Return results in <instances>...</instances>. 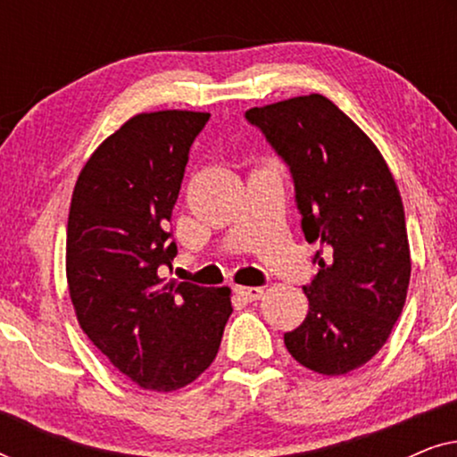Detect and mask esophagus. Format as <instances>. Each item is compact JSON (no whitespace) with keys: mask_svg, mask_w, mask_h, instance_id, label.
<instances>
[{"mask_svg":"<svg viewBox=\"0 0 457 457\" xmlns=\"http://www.w3.org/2000/svg\"><path fill=\"white\" fill-rule=\"evenodd\" d=\"M235 295L243 302H255L264 295V289L262 287H235Z\"/></svg>","mask_w":457,"mask_h":457,"instance_id":"1","label":"esophagus"}]
</instances>
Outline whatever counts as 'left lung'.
Segmentation results:
<instances>
[{"instance_id": "1", "label": "left lung", "mask_w": 457, "mask_h": 457, "mask_svg": "<svg viewBox=\"0 0 457 457\" xmlns=\"http://www.w3.org/2000/svg\"><path fill=\"white\" fill-rule=\"evenodd\" d=\"M245 118L264 133L295 185L318 274L303 287L310 308L285 345L299 364L339 377L364 366L389 339L408 295L411 260L395 179L352 118L318 93Z\"/></svg>"}]
</instances>
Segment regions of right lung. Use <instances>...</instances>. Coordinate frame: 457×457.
<instances>
[{
  "mask_svg": "<svg viewBox=\"0 0 457 457\" xmlns=\"http://www.w3.org/2000/svg\"><path fill=\"white\" fill-rule=\"evenodd\" d=\"M208 112L137 114L99 145L74 185L66 278L80 328L143 389L189 385L214 361L233 305L228 287L166 283L189 149Z\"/></svg>",
  "mask_w": 457,
  "mask_h": 457,
  "instance_id": "1",
  "label": "right lung"
}]
</instances>
